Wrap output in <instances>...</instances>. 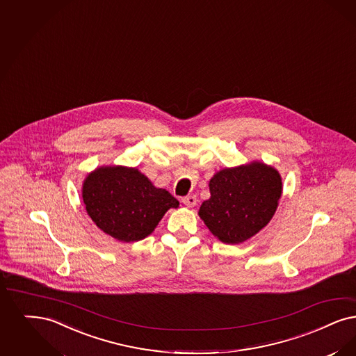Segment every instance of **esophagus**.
Returning a JSON list of instances; mask_svg holds the SVG:
<instances>
[{
    "mask_svg": "<svg viewBox=\"0 0 356 356\" xmlns=\"http://www.w3.org/2000/svg\"><path fill=\"white\" fill-rule=\"evenodd\" d=\"M181 201H183V204L186 205L188 208H192V207H195V205H196L197 199H196V196H192V195H189V196H185V197H183Z\"/></svg>",
    "mask_w": 356,
    "mask_h": 356,
    "instance_id": "esophagus-1",
    "label": "esophagus"
}]
</instances>
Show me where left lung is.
<instances>
[{
	"mask_svg": "<svg viewBox=\"0 0 356 356\" xmlns=\"http://www.w3.org/2000/svg\"><path fill=\"white\" fill-rule=\"evenodd\" d=\"M200 217L218 240L240 243L268 225L282 193L280 173L254 161L216 173Z\"/></svg>",
	"mask_w": 356,
	"mask_h": 356,
	"instance_id": "left-lung-1",
	"label": "left lung"
}]
</instances>
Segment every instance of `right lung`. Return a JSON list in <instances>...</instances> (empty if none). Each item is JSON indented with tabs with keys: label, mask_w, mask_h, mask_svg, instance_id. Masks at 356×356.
Wrapping results in <instances>:
<instances>
[{
	"label": "right lung",
	"mask_w": 356,
	"mask_h": 356,
	"mask_svg": "<svg viewBox=\"0 0 356 356\" xmlns=\"http://www.w3.org/2000/svg\"><path fill=\"white\" fill-rule=\"evenodd\" d=\"M82 196L97 227L123 242L143 240L170 208L179 207L168 191L155 188L143 173L126 167H102L90 173Z\"/></svg>",
	"instance_id": "1"
}]
</instances>
